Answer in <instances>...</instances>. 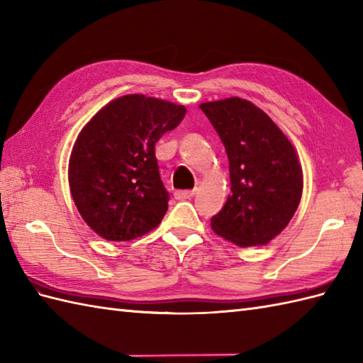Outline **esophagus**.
<instances>
[{"label": "esophagus", "mask_w": 363, "mask_h": 363, "mask_svg": "<svg viewBox=\"0 0 363 363\" xmlns=\"http://www.w3.org/2000/svg\"><path fill=\"white\" fill-rule=\"evenodd\" d=\"M195 196V190H179L174 193L176 199H191Z\"/></svg>", "instance_id": "obj_1"}]
</instances>
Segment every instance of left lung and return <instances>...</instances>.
Returning <instances> with one entry per match:
<instances>
[{
  "label": "left lung",
  "mask_w": 363,
  "mask_h": 363,
  "mask_svg": "<svg viewBox=\"0 0 363 363\" xmlns=\"http://www.w3.org/2000/svg\"><path fill=\"white\" fill-rule=\"evenodd\" d=\"M229 157L230 196L212 229L240 247L274 240L296 213L303 173L289 139L249 100L230 97L199 105Z\"/></svg>",
  "instance_id": "1"
}]
</instances>
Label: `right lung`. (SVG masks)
<instances>
[{"mask_svg":"<svg viewBox=\"0 0 363 363\" xmlns=\"http://www.w3.org/2000/svg\"><path fill=\"white\" fill-rule=\"evenodd\" d=\"M187 109L139 94L109 102L79 134L69 187L85 223L108 241H130L162 221L170 195L159 174L156 142Z\"/></svg>","mask_w":363,"mask_h":363,"instance_id":"1","label":"right lung"}]
</instances>
